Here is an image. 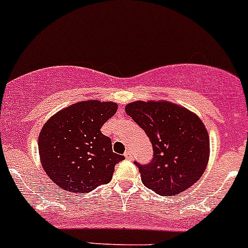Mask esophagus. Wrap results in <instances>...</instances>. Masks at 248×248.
Masks as SVG:
<instances>
[{
	"label": "esophagus",
	"instance_id": "1",
	"mask_svg": "<svg viewBox=\"0 0 248 248\" xmlns=\"http://www.w3.org/2000/svg\"><path fill=\"white\" fill-rule=\"evenodd\" d=\"M124 157H126V159L127 160H130V159H132V157H133V153H132V149H127V151L126 152H124Z\"/></svg>",
	"mask_w": 248,
	"mask_h": 248
}]
</instances>
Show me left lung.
<instances>
[{"label":"left lung","instance_id":"obj_1","mask_svg":"<svg viewBox=\"0 0 248 248\" xmlns=\"http://www.w3.org/2000/svg\"><path fill=\"white\" fill-rule=\"evenodd\" d=\"M124 109L153 146L149 164L134 161L147 188L174 197L199 180L209 157L208 133L199 116L167 101H135Z\"/></svg>","mask_w":248,"mask_h":248}]
</instances>
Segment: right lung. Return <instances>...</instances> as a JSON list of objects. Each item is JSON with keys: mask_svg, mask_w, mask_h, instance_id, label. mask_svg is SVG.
Masks as SVG:
<instances>
[{"mask_svg": "<svg viewBox=\"0 0 248 248\" xmlns=\"http://www.w3.org/2000/svg\"><path fill=\"white\" fill-rule=\"evenodd\" d=\"M116 110L115 102L81 101L46 122L39 135L41 164L60 188L88 193L111 180L124 157L114 153L111 140L100 129Z\"/></svg>", "mask_w": 248, "mask_h": 248, "instance_id": "right-lung-1", "label": "right lung"}]
</instances>
